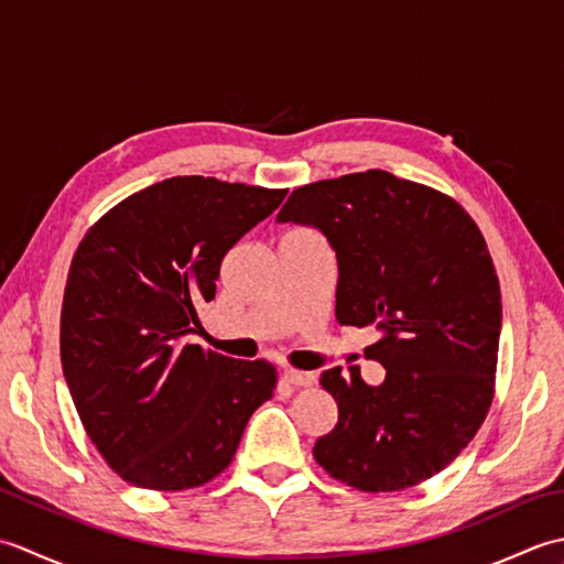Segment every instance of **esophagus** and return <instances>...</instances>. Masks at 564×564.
Returning <instances> with one entry per match:
<instances>
[{"mask_svg":"<svg viewBox=\"0 0 564 564\" xmlns=\"http://www.w3.org/2000/svg\"><path fill=\"white\" fill-rule=\"evenodd\" d=\"M283 380L291 382L295 388H310L315 386V373H310V370H293V368H285L283 370Z\"/></svg>","mask_w":564,"mask_h":564,"instance_id":"obj_1","label":"esophagus"}]
</instances>
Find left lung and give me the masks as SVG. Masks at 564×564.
Segmentation results:
<instances>
[{"label":"left lung","instance_id":"obj_1","mask_svg":"<svg viewBox=\"0 0 564 564\" xmlns=\"http://www.w3.org/2000/svg\"><path fill=\"white\" fill-rule=\"evenodd\" d=\"M279 223L310 225L337 254V322L380 334L368 386L329 368L339 419L313 455L361 492H398L455 460L495 394L501 293L475 220L453 198L368 170L295 188Z\"/></svg>","mask_w":564,"mask_h":564}]
</instances>
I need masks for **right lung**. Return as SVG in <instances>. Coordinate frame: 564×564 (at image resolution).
Wrapping results in <instances>:
<instances>
[{
  "label": "right lung",
  "instance_id": "add662e5",
  "mask_svg": "<svg viewBox=\"0 0 564 564\" xmlns=\"http://www.w3.org/2000/svg\"><path fill=\"white\" fill-rule=\"evenodd\" d=\"M289 191L172 176L118 203L67 273L59 358L84 429L111 470L178 492L230 465L275 370L186 344L220 263Z\"/></svg>",
  "mask_w": 564,
  "mask_h": 564
}]
</instances>
